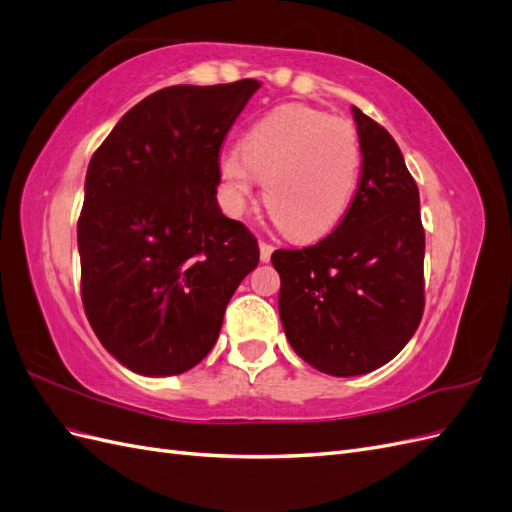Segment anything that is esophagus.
<instances>
[{
	"label": "esophagus",
	"instance_id": "obj_1",
	"mask_svg": "<svg viewBox=\"0 0 512 512\" xmlns=\"http://www.w3.org/2000/svg\"><path fill=\"white\" fill-rule=\"evenodd\" d=\"M272 251H274V246L270 242H259V257H261V261H270Z\"/></svg>",
	"mask_w": 512,
	"mask_h": 512
}]
</instances>
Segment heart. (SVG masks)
I'll use <instances>...</instances> for the list:
<instances>
[{
    "label": "heart",
    "instance_id": "1",
    "mask_svg": "<svg viewBox=\"0 0 512 512\" xmlns=\"http://www.w3.org/2000/svg\"><path fill=\"white\" fill-rule=\"evenodd\" d=\"M362 152L356 128L304 105H283L261 118L242 150L221 158V195L240 214L259 180L266 208L294 240L324 236L352 206Z\"/></svg>",
    "mask_w": 512,
    "mask_h": 512
}]
</instances>
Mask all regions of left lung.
Masks as SVG:
<instances>
[{
    "label": "left lung",
    "mask_w": 512,
    "mask_h": 512,
    "mask_svg": "<svg viewBox=\"0 0 512 512\" xmlns=\"http://www.w3.org/2000/svg\"><path fill=\"white\" fill-rule=\"evenodd\" d=\"M352 111L362 152L352 206L324 240L272 253L289 345L311 367L337 377L390 362L425 311L418 186L388 130L358 107Z\"/></svg>",
    "instance_id": "8db88e82"
}]
</instances>
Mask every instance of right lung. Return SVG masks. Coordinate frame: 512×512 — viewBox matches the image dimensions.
Segmentation results:
<instances>
[{
    "label": "right lung",
    "mask_w": 512,
    "mask_h": 512,
    "mask_svg": "<svg viewBox=\"0 0 512 512\" xmlns=\"http://www.w3.org/2000/svg\"><path fill=\"white\" fill-rule=\"evenodd\" d=\"M261 87L171 85L143 98L94 152L77 225L83 309L107 352L139 375L210 354L259 261L257 238L216 203L221 145Z\"/></svg>",
    "instance_id": "right-lung-1"
}]
</instances>
